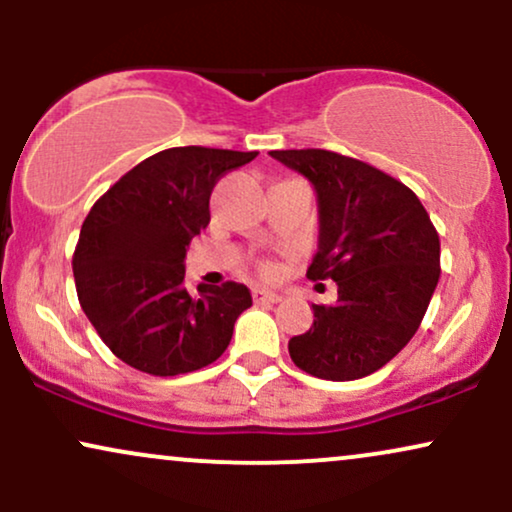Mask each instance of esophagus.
I'll list each match as a JSON object with an SVG mask.
<instances>
[{
  "instance_id": "34e87169",
  "label": "esophagus",
  "mask_w": 512,
  "mask_h": 512,
  "mask_svg": "<svg viewBox=\"0 0 512 512\" xmlns=\"http://www.w3.org/2000/svg\"><path fill=\"white\" fill-rule=\"evenodd\" d=\"M252 298H255L257 303H279L281 296L276 291H267V289H255L252 291Z\"/></svg>"
}]
</instances>
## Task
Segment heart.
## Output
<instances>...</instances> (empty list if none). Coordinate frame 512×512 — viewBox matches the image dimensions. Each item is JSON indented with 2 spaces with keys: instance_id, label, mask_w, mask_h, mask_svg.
I'll return each instance as SVG.
<instances>
[{
  "instance_id": "obj_1",
  "label": "heart",
  "mask_w": 512,
  "mask_h": 512,
  "mask_svg": "<svg viewBox=\"0 0 512 512\" xmlns=\"http://www.w3.org/2000/svg\"><path fill=\"white\" fill-rule=\"evenodd\" d=\"M274 272V267H269V264H267V267H264V274H272Z\"/></svg>"
}]
</instances>
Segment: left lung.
Segmentation results:
<instances>
[{"instance_id": "1", "label": "left lung", "mask_w": 512, "mask_h": 512, "mask_svg": "<svg viewBox=\"0 0 512 512\" xmlns=\"http://www.w3.org/2000/svg\"><path fill=\"white\" fill-rule=\"evenodd\" d=\"M317 195L320 236L308 276L337 284L313 327L289 342L298 368L358 380L392 361L419 330L440 276V240L424 204L383 170L325 149L269 151Z\"/></svg>"}]
</instances>
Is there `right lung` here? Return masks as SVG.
<instances>
[{
    "label": "right lung",
    "instance_id": "obj_1",
    "mask_svg": "<svg viewBox=\"0 0 512 512\" xmlns=\"http://www.w3.org/2000/svg\"><path fill=\"white\" fill-rule=\"evenodd\" d=\"M257 151L175 146L144 158L88 211L74 250L79 303L113 354L149 375L192 373L231 344L252 305L236 281L185 289L190 240L209 226V197Z\"/></svg>",
    "mask_w": 512,
    "mask_h": 512
}]
</instances>
